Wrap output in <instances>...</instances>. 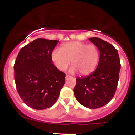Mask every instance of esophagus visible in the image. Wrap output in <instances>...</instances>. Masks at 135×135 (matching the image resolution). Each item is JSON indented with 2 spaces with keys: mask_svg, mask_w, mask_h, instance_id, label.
Here are the masks:
<instances>
[{
  "mask_svg": "<svg viewBox=\"0 0 135 135\" xmlns=\"http://www.w3.org/2000/svg\"><path fill=\"white\" fill-rule=\"evenodd\" d=\"M71 77L70 75H66V77H65V79H66V80H68V79H69L70 78H71Z\"/></svg>",
  "mask_w": 135,
  "mask_h": 135,
  "instance_id": "obj_1",
  "label": "esophagus"
}]
</instances>
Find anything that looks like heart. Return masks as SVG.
Segmentation results:
<instances>
[{"mask_svg": "<svg viewBox=\"0 0 135 135\" xmlns=\"http://www.w3.org/2000/svg\"><path fill=\"white\" fill-rule=\"evenodd\" d=\"M100 58V52L94 44L80 41H72L61 45L51 54V60L61 71H65L72 64L70 71L80 75H89L95 70Z\"/></svg>", "mask_w": 135, "mask_h": 135, "instance_id": "1", "label": "heart"}]
</instances>
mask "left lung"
<instances>
[{
    "label": "left lung",
    "mask_w": 135,
    "mask_h": 135,
    "mask_svg": "<svg viewBox=\"0 0 135 135\" xmlns=\"http://www.w3.org/2000/svg\"><path fill=\"white\" fill-rule=\"evenodd\" d=\"M89 40L100 51L98 65L90 75L76 78L74 92L82 105L98 108L107 104L114 97L119 81L120 59L118 51L111 44L97 37Z\"/></svg>",
    "instance_id": "left-lung-1"
}]
</instances>
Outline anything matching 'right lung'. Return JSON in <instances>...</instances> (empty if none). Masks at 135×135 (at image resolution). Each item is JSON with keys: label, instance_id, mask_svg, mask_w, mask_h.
I'll use <instances>...</instances> for the list:
<instances>
[{"label": "right lung", "instance_id": "1", "mask_svg": "<svg viewBox=\"0 0 135 135\" xmlns=\"http://www.w3.org/2000/svg\"><path fill=\"white\" fill-rule=\"evenodd\" d=\"M58 41L37 38L20 49L14 65L17 91L30 107L43 110L58 100L65 74L52 64L51 54Z\"/></svg>", "mask_w": 135, "mask_h": 135}]
</instances>
